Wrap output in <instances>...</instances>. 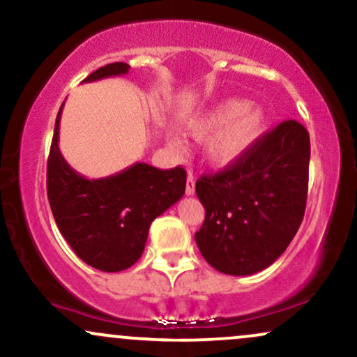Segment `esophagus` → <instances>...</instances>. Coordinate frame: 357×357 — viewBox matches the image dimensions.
<instances>
[{"label":"esophagus","mask_w":357,"mask_h":357,"mask_svg":"<svg viewBox=\"0 0 357 357\" xmlns=\"http://www.w3.org/2000/svg\"><path fill=\"white\" fill-rule=\"evenodd\" d=\"M192 192H195V178H192V176L190 174V176H188V179H186V195L191 196Z\"/></svg>","instance_id":"esophagus-1"}]
</instances>
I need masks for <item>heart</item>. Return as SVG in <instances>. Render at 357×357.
<instances>
[{
  "label": "heart",
  "mask_w": 357,
  "mask_h": 357,
  "mask_svg": "<svg viewBox=\"0 0 357 357\" xmlns=\"http://www.w3.org/2000/svg\"><path fill=\"white\" fill-rule=\"evenodd\" d=\"M267 129V116L260 107H252L247 99H225L199 110L186 121V132L196 141H204V158L213 167H228L243 159ZM171 149L183 153L178 136L169 137Z\"/></svg>",
  "instance_id": "heart-1"
}]
</instances>
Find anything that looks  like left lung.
Wrapping results in <instances>:
<instances>
[{"instance_id": "left-lung-1", "label": "left lung", "mask_w": 357, "mask_h": 357, "mask_svg": "<svg viewBox=\"0 0 357 357\" xmlns=\"http://www.w3.org/2000/svg\"><path fill=\"white\" fill-rule=\"evenodd\" d=\"M309 161V132L285 121L236 165L196 181L206 215L195 240L213 268L252 275L285 252L304 218Z\"/></svg>"}]
</instances>
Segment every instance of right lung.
Masks as SVG:
<instances>
[{
  "mask_svg": "<svg viewBox=\"0 0 357 357\" xmlns=\"http://www.w3.org/2000/svg\"><path fill=\"white\" fill-rule=\"evenodd\" d=\"M129 68L124 61H116L90 73L84 82L124 75ZM61 107L47 165L53 218L85 264L102 272H121L141 258L154 218L183 198L186 171L181 166L158 169L136 162L107 178H84L67 165L59 149Z\"/></svg>",
  "mask_w": 357,
  "mask_h": 357,
  "instance_id": "obj_1",
  "label": "right lung"
}]
</instances>
